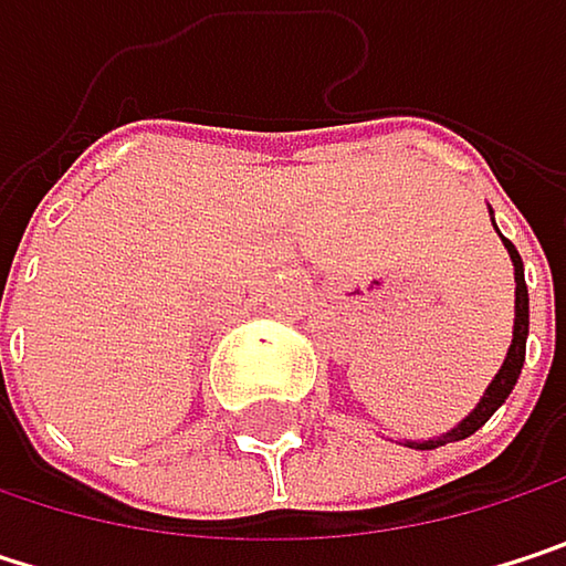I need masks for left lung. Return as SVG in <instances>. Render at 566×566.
<instances>
[{
    "label": "left lung",
    "instance_id": "obj_1",
    "mask_svg": "<svg viewBox=\"0 0 566 566\" xmlns=\"http://www.w3.org/2000/svg\"><path fill=\"white\" fill-rule=\"evenodd\" d=\"M502 242H505L511 262H514V284H517V287H514V340H511L505 367L499 370V377L492 380V387L485 390L482 402H479V409H475L469 419H462L452 432H446V436H439V439H429V442H409L412 449H436V446H446V442L469 439L472 432H479V429L492 419V412L509 399V394L514 390V384H517V377H521V367H524V344H527V284H524V265H521L517 249L511 245L505 235H502Z\"/></svg>",
    "mask_w": 566,
    "mask_h": 566
}]
</instances>
